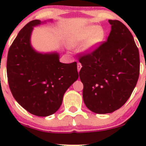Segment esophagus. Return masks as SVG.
<instances>
[{"mask_svg":"<svg viewBox=\"0 0 146 146\" xmlns=\"http://www.w3.org/2000/svg\"><path fill=\"white\" fill-rule=\"evenodd\" d=\"M82 68V64L80 63H78V72H80V69H81Z\"/></svg>","mask_w":146,"mask_h":146,"instance_id":"esophagus-1","label":"esophagus"}]
</instances>
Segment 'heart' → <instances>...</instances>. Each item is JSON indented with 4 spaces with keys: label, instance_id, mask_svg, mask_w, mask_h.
<instances>
[{
    "label": "heart",
    "instance_id": "heart-1",
    "mask_svg": "<svg viewBox=\"0 0 146 146\" xmlns=\"http://www.w3.org/2000/svg\"><path fill=\"white\" fill-rule=\"evenodd\" d=\"M106 31L98 25H90L76 31L70 38L68 44L72 48L83 46L84 51L91 52L96 49L104 41Z\"/></svg>",
    "mask_w": 146,
    "mask_h": 146
}]
</instances>
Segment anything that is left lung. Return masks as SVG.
I'll return each instance as SVG.
<instances>
[{"label": "left lung", "instance_id": "1", "mask_svg": "<svg viewBox=\"0 0 146 146\" xmlns=\"http://www.w3.org/2000/svg\"><path fill=\"white\" fill-rule=\"evenodd\" d=\"M108 22L111 31L107 40L79 58L82 66L79 75L84 85V102L98 114L111 113L121 108L139 75V53L132 33L121 22Z\"/></svg>", "mask_w": 146, "mask_h": 146}]
</instances>
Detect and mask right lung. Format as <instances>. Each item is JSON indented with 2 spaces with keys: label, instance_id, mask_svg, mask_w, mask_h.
Wrapping results in <instances>:
<instances>
[{
  "label": "right lung",
  "instance_id": "1",
  "mask_svg": "<svg viewBox=\"0 0 146 146\" xmlns=\"http://www.w3.org/2000/svg\"><path fill=\"white\" fill-rule=\"evenodd\" d=\"M44 23L34 20L25 25L10 46L7 60L13 97L29 113L39 117L56 113L65 92L79 78L75 62L61 63L58 53H38L31 46L33 27Z\"/></svg>",
  "mask_w": 146,
  "mask_h": 146
}]
</instances>
